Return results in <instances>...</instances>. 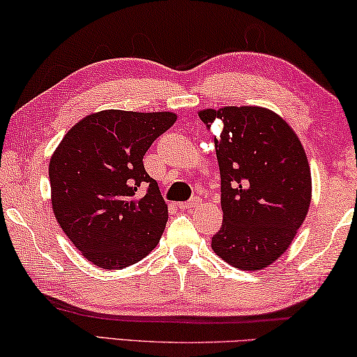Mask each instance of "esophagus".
<instances>
[{"label":"esophagus","mask_w":357,"mask_h":357,"mask_svg":"<svg viewBox=\"0 0 357 357\" xmlns=\"http://www.w3.org/2000/svg\"><path fill=\"white\" fill-rule=\"evenodd\" d=\"M201 202V199L199 197H195V199H191V201H188V202H180L178 204V207L180 208H183V210H186V208H192V207H196L197 204Z\"/></svg>","instance_id":"1"}]
</instances>
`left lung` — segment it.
Returning a JSON list of instances; mask_svg holds the SVG:
<instances>
[{
	"instance_id": "obj_1",
	"label": "left lung",
	"mask_w": 357,
	"mask_h": 357,
	"mask_svg": "<svg viewBox=\"0 0 357 357\" xmlns=\"http://www.w3.org/2000/svg\"><path fill=\"white\" fill-rule=\"evenodd\" d=\"M213 137L223 225L212 237L221 259L241 271L273 264L296 237L312 201V174L297 134L259 106L199 110Z\"/></svg>"
}]
</instances>
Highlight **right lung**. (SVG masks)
<instances>
[{
  "label": "right lung",
  "instance_id": "right-lung-1",
  "mask_svg": "<svg viewBox=\"0 0 357 357\" xmlns=\"http://www.w3.org/2000/svg\"><path fill=\"white\" fill-rule=\"evenodd\" d=\"M174 112L101 110L77 121L49 162L52 210L85 259L120 271L145 258L167 223V204L144 155Z\"/></svg>",
  "mask_w": 357,
  "mask_h": 357
}]
</instances>
